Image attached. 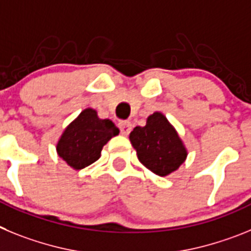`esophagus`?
Wrapping results in <instances>:
<instances>
[{
    "label": "esophagus",
    "instance_id": "34e87169",
    "mask_svg": "<svg viewBox=\"0 0 251 251\" xmlns=\"http://www.w3.org/2000/svg\"><path fill=\"white\" fill-rule=\"evenodd\" d=\"M119 127H120V130H121V134L125 135L126 136V135H128L130 134V131H131L132 125L130 121H120Z\"/></svg>",
    "mask_w": 251,
    "mask_h": 251
}]
</instances>
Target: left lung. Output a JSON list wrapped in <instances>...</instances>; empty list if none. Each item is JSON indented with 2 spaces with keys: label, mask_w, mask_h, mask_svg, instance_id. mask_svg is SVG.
Wrapping results in <instances>:
<instances>
[{
  "label": "left lung",
  "mask_w": 251,
  "mask_h": 251,
  "mask_svg": "<svg viewBox=\"0 0 251 251\" xmlns=\"http://www.w3.org/2000/svg\"><path fill=\"white\" fill-rule=\"evenodd\" d=\"M130 141L141 164L160 177L177 171L187 158L179 135L160 112L150 115L143 127L136 126L130 132Z\"/></svg>",
  "instance_id": "1"
}]
</instances>
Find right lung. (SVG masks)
<instances>
[{
  "label": "right lung",
  "instance_id": "right-lung-1",
  "mask_svg": "<svg viewBox=\"0 0 251 251\" xmlns=\"http://www.w3.org/2000/svg\"><path fill=\"white\" fill-rule=\"evenodd\" d=\"M119 132L111 120L100 119L96 110L86 108L67 126L56 151L69 167L79 171L99 160L103 145Z\"/></svg>",
  "mask_w": 251,
  "mask_h": 251
}]
</instances>
